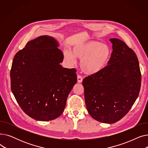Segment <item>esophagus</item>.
<instances>
[{
  "label": "esophagus",
  "instance_id": "1",
  "mask_svg": "<svg viewBox=\"0 0 148 148\" xmlns=\"http://www.w3.org/2000/svg\"><path fill=\"white\" fill-rule=\"evenodd\" d=\"M83 81V78L80 75H77V82L78 83H82Z\"/></svg>",
  "mask_w": 148,
  "mask_h": 148
}]
</instances>
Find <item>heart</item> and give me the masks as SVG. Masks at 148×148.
<instances>
[{
    "label": "heart",
    "instance_id": "heart-1",
    "mask_svg": "<svg viewBox=\"0 0 148 148\" xmlns=\"http://www.w3.org/2000/svg\"><path fill=\"white\" fill-rule=\"evenodd\" d=\"M111 55L109 47L99 41H91L75 45L72 52L65 51L64 56L69 64H74L76 58L81 59L80 67L87 74L98 73L106 66Z\"/></svg>",
    "mask_w": 148,
    "mask_h": 148
}]
</instances>
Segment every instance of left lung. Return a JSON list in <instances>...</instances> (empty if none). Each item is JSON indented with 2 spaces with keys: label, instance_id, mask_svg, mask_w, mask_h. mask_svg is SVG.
<instances>
[{
  "label": "left lung",
  "instance_id": "1",
  "mask_svg": "<svg viewBox=\"0 0 148 148\" xmlns=\"http://www.w3.org/2000/svg\"><path fill=\"white\" fill-rule=\"evenodd\" d=\"M113 51L101 71L83 79L88 113L99 122L113 123L129 112L141 86V73L135 52L117 38L110 39Z\"/></svg>",
  "mask_w": 148,
  "mask_h": 148
}]
</instances>
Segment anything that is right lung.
<instances>
[{
    "mask_svg": "<svg viewBox=\"0 0 148 148\" xmlns=\"http://www.w3.org/2000/svg\"><path fill=\"white\" fill-rule=\"evenodd\" d=\"M52 36L29 41L14 58L11 88L26 114L40 121L55 119L63 113L67 97L77 83L76 69L62 68L64 54Z\"/></svg>",
    "mask_w": 148,
    "mask_h": 148,
    "instance_id": "add662e5",
    "label": "right lung"
}]
</instances>
